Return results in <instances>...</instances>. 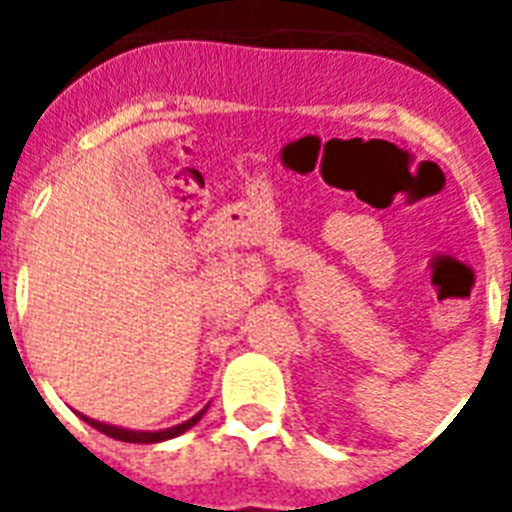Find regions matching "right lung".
Instances as JSON below:
<instances>
[{
    "label": "right lung",
    "instance_id": "add662e5",
    "mask_svg": "<svg viewBox=\"0 0 512 512\" xmlns=\"http://www.w3.org/2000/svg\"><path fill=\"white\" fill-rule=\"evenodd\" d=\"M207 412V409H201L199 414H193L191 420H185L183 425H175V428H167V430H127V428H116V425H106V422H98V420H90V417H82L87 425H92L95 430L100 433H106V436L116 438V441H127V444H159V441H167V438H175L180 433H185L188 428H193L196 422L201 420V414Z\"/></svg>",
    "mask_w": 512,
    "mask_h": 512
}]
</instances>
